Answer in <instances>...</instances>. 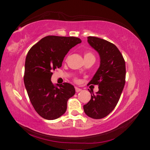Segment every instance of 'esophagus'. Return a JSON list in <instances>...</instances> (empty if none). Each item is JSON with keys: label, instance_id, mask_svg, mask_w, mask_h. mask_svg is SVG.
I'll list each match as a JSON object with an SVG mask.
<instances>
[{"label": "esophagus", "instance_id": "34e87169", "mask_svg": "<svg viewBox=\"0 0 150 150\" xmlns=\"http://www.w3.org/2000/svg\"><path fill=\"white\" fill-rule=\"evenodd\" d=\"M82 90L81 89V88H78V87H75V91L77 93H79V92H80V91H81Z\"/></svg>", "mask_w": 150, "mask_h": 150}]
</instances>
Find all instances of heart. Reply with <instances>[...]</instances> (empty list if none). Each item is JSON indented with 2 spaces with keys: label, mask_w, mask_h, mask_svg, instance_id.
<instances>
[{
  "label": "heart",
  "mask_w": 150,
  "mask_h": 150,
  "mask_svg": "<svg viewBox=\"0 0 150 150\" xmlns=\"http://www.w3.org/2000/svg\"><path fill=\"white\" fill-rule=\"evenodd\" d=\"M88 57H94V55L92 53H91V52L85 53V58H88Z\"/></svg>",
  "instance_id": "1"
}]
</instances>
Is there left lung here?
<instances>
[{"label":"left lung","mask_w":150,"mask_h":150,"mask_svg":"<svg viewBox=\"0 0 150 150\" xmlns=\"http://www.w3.org/2000/svg\"><path fill=\"white\" fill-rule=\"evenodd\" d=\"M87 42L100 56V66L88 85H97L98 91L83 106L85 113L94 119L105 118L117 105L125 85L126 65L115 44L99 38L88 36Z\"/></svg>","instance_id":"left-lung-1"}]
</instances>
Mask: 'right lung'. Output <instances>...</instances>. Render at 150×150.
<instances>
[{"label": "right lung", "mask_w": 150, "mask_h": 150, "mask_svg": "<svg viewBox=\"0 0 150 150\" xmlns=\"http://www.w3.org/2000/svg\"><path fill=\"white\" fill-rule=\"evenodd\" d=\"M81 42L76 37L47 35L30 48L25 62L24 82L33 107L46 120H55L67 110L69 98L75 93L70 83L54 85L53 70L62 67L65 55Z\"/></svg>", "instance_id": "add662e5"}]
</instances>
